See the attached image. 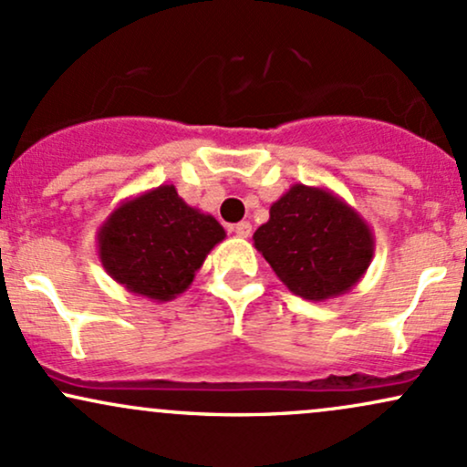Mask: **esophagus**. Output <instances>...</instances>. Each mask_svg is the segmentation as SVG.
Returning a JSON list of instances; mask_svg holds the SVG:
<instances>
[{"mask_svg":"<svg viewBox=\"0 0 467 467\" xmlns=\"http://www.w3.org/2000/svg\"><path fill=\"white\" fill-rule=\"evenodd\" d=\"M233 230H234V234H237V237L248 239L250 234H252V223H250V222H239L237 226H234Z\"/></svg>","mask_w":467,"mask_h":467,"instance_id":"34e87169","label":"esophagus"}]
</instances>
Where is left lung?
Instances as JSON below:
<instances>
[{
    "instance_id": "left-lung-1",
    "label": "left lung",
    "mask_w": 467,
    "mask_h": 467,
    "mask_svg": "<svg viewBox=\"0 0 467 467\" xmlns=\"http://www.w3.org/2000/svg\"><path fill=\"white\" fill-rule=\"evenodd\" d=\"M254 248L289 292L323 303L349 292L368 270L375 237L342 197L320 186L292 184L256 228Z\"/></svg>"
}]
</instances>
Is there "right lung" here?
<instances>
[{"label": "right lung", "mask_w": 467, "mask_h": 467, "mask_svg": "<svg viewBox=\"0 0 467 467\" xmlns=\"http://www.w3.org/2000/svg\"><path fill=\"white\" fill-rule=\"evenodd\" d=\"M226 230L178 195L173 184L120 202L96 233L105 272L122 287L155 303L186 292Z\"/></svg>", "instance_id": "add662e5"}]
</instances>
